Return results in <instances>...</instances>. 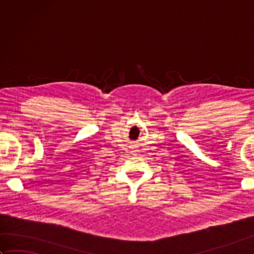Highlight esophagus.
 <instances>
[{"instance_id":"34e87169","label":"esophagus","mask_w":254,"mask_h":254,"mask_svg":"<svg viewBox=\"0 0 254 254\" xmlns=\"http://www.w3.org/2000/svg\"><path fill=\"white\" fill-rule=\"evenodd\" d=\"M132 153H135V152H132Z\"/></svg>"}]
</instances>
